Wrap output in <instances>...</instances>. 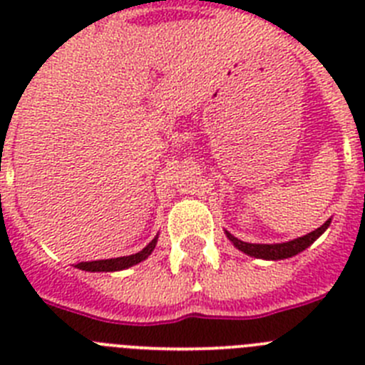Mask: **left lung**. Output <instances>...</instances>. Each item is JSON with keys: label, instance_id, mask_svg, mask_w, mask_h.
<instances>
[{"label": "left lung", "instance_id": "1", "mask_svg": "<svg viewBox=\"0 0 365 365\" xmlns=\"http://www.w3.org/2000/svg\"><path fill=\"white\" fill-rule=\"evenodd\" d=\"M329 221H325L320 228L312 230L311 234L303 235V237H298L294 241H289V243H276V245H254V243H245V241L237 240L230 232H227V237L234 243V247H237L241 252L248 254V256L261 257V259H285V257H292L298 252L305 250L307 247H311L325 230H327Z\"/></svg>", "mask_w": 365, "mask_h": 365}]
</instances>
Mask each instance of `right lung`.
Masks as SVG:
<instances>
[{
    "instance_id": "obj_1",
    "label": "right lung",
    "mask_w": 365,
    "mask_h": 365,
    "mask_svg": "<svg viewBox=\"0 0 365 365\" xmlns=\"http://www.w3.org/2000/svg\"><path fill=\"white\" fill-rule=\"evenodd\" d=\"M155 245H157V237L148 245L146 248H143L140 252L133 254V256H124V257H111V259H98V261H82L78 263V269L87 270V272H113V270H124L128 267H133L137 263H140L143 259H146L151 252H153Z\"/></svg>"
}]
</instances>
